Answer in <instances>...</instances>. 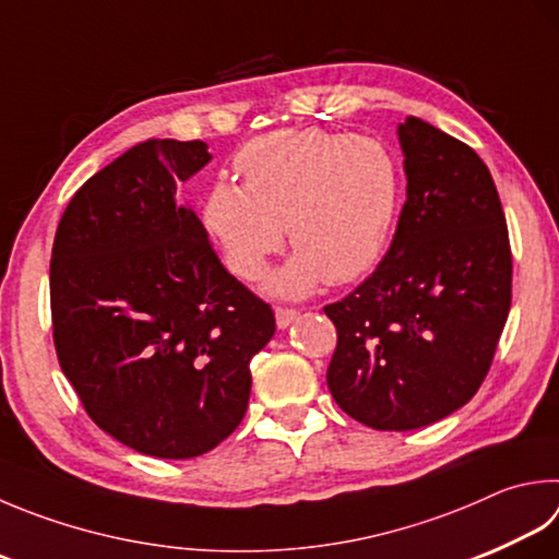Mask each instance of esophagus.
<instances>
[{"mask_svg": "<svg viewBox=\"0 0 559 559\" xmlns=\"http://www.w3.org/2000/svg\"><path fill=\"white\" fill-rule=\"evenodd\" d=\"M275 319H277L280 329H287V325H292L294 321L299 319V311L297 309H287V307H277L275 309Z\"/></svg>", "mask_w": 559, "mask_h": 559, "instance_id": "esophagus-1", "label": "esophagus"}]
</instances>
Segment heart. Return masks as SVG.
<instances>
[{"instance_id": "heart-1", "label": "heart", "mask_w": 559, "mask_h": 559, "mask_svg": "<svg viewBox=\"0 0 559 559\" xmlns=\"http://www.w3.org/2000/svg\"><path fill=\"white\" fill-rule=\"evenodd\" d=\"M243 185L216 180L204 224L228 267L258 280L289 243L299 252L275 272L270 289L304 297L323 280H360L384 258L402 204V170L377 139L321 129L275 131L236 157Z\"/></svg>"}]
</instances>
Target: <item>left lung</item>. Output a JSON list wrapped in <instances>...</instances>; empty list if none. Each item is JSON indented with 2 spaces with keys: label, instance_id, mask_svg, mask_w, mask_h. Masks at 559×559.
<instances>
[{
  "label": "left lung",
  "instance_id": "obj_1",
  "mask_svg": "<svg viewBox=\"0 0 559 559\" xmlns=\"http://www.w3.org/2000/svg\"><path fill=\"white\" fill-rule=\"evenodd\" d=\"M406 204L384 260L329 304L331 394L374 430H414L465 406L511 309V246L481 157L436 126L399 123Z\"/></svg>",
  "mask_w": 559,
  "mask_h": 559
}]
</instances>
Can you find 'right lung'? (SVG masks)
I'll return each mask as SVG.
<instances>
[{
  "mask_svg": "<svg viewBox=\"0 0 559 559\" xmlns=\"http://www.w3.org/2000/svg\"><path fill=\"white\" fill-rule=\"evenodd\" d=\"M204 141L151 139L84 182L50 258L62 374L104 433L143 455L187 460L246 416L250 360L275 313L221 265L206 228L177 204L212 160Z\"/></svg>",
  "mask_w": 559,
  "mask_h": 559,
  "instance_id": "1",
  "label": "right lung"
}]
</instances>
